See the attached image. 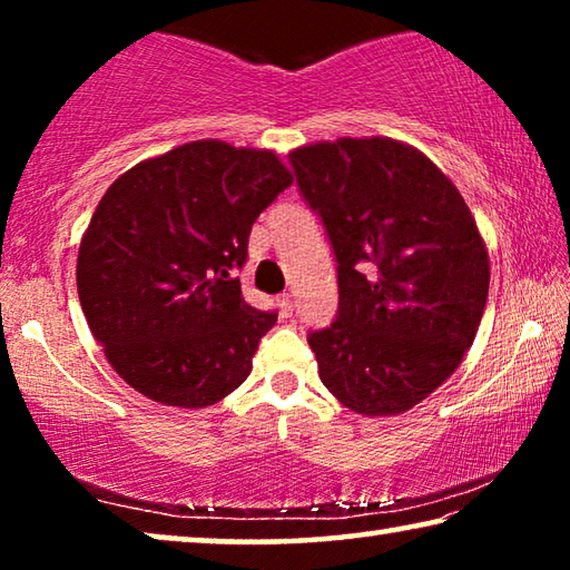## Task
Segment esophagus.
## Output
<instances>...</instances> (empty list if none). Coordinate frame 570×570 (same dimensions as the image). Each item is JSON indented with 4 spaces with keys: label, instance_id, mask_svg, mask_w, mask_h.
<instances>
[{
    "label": "esophagus",
    "instance_id": "esophagus-1",
    "mask_svg": "<svg viewBox=\"0 0 570 570\" xmlns=\"http://www.w3.org/2000/svg\"><path fill=\"white\" fill-rule=\"evenodd\" d=\"M278 306H282V312L288 316L294 312V298L292 294H282V298H278Z\"/></svg>",
    "mask_w": 570,
    "mask_h": 570
}]
</instances>
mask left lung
I'll return each mask as SVG.
<instances>
[{
    "label": "left lung",
    "instance_id": "1",
    "mask_svg": "<svg viewBox=\"0 0 570 570\" xmlns=\"http://www.w3.org/2000/svg\"><path fill=\"white\" fill-rule=\"evenodd\" d=\"M298 190L336 256L340 312L308 334L320 377L366 417L412 410L472 346L490 262L445 173L392 138H340L288 153Z\"/></svg>",
    "mask_w": 570,
    "mask_h": 570
}]
</instances>
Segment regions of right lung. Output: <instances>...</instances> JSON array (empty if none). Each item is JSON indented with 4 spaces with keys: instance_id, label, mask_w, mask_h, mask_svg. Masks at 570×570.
Returning <instances> with one entry per match:
<instances>
[{
    "instance_id": "right-lung-1",
    "label": "right lung",
    "mask_w": 570,
    "mask_h": 570,
    "mask_svg": "<svg viewBox=\"0 0 570 570\" xmlns=\"http://www.w3.org/2000/svg\"><path fill=\"white\" fill-rule=\"evenodd\" d=\"M294 183L274 150L193 140L125 170L77 254L95 340L135 392L168 407L224 400L276 324L240 296L254 220Z\"/></svg>"
}]
</instances>
